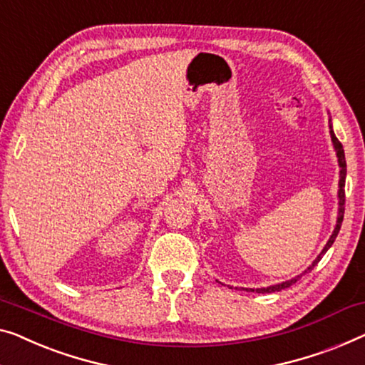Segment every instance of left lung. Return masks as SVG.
<instances>
[{"label": "left lung", "mask_w": 365, "mask_h": 365, "mask_svg": "<svg viewBox=\"0 0 365 365\" xmlns=\"http://www.w3.org/2000/svg\"><path fill=\"white\" fill-rule=\"evenodd\" d=\"M331 121V119H329ZM329 128H331V124H329ZM331 139H333V144H334V149H336V154H338V162H339V167H341V173H339V215H338V225H336V227H334V231H333V235H331V237H329V241H328V244H326L324 246V249L322 251V254L318 255L317 257V260H314V262L309 265L308 267V270H313V267L314 265H317L319 260H322V257L323 255L326 254V251H328V249L333 246V242H334V239H336V236H338V232H339V230H341V225H342V217H344V201H346V195H344V183H346V157H344V149H342V144L339 143V139L336 138L334 135V133H333V128H331ZM307 270V272H308ZM302 275H298V277H295V279H292V280H287V282H284V284H279V285H274V287H267V288H257V293H272V292H280V290H284V288H287V287H290V285H293L295 284V282L300 279ZM251 292H254V290H251Z\"/></svg>", "instance_id": "8db88e82"}]
</instances>
